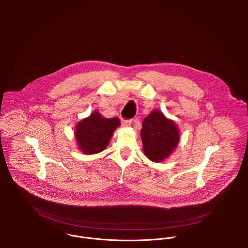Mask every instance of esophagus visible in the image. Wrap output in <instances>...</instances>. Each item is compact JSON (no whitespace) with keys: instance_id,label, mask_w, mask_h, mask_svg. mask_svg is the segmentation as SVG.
Wrapping results in <instances>:
<instances>
[{"instance_id":"1","label":"esophagus","mask_w":248,"mask_h":248,"mask_svg":"<svg viewBox=\"0 0 248 248\" xmlns=\"http://www.w3.org/2000/svg\"><path fill=\"white\" fill-rule=\"evenodd\" d=\"M122 124L124 127H128V126L131 125V121L130 120H123L122 121Z\"/></svg>"}]
</instances>
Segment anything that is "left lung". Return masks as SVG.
<instances>
[{
  "label": "left lung",
  "instance_id": "obj_1",
  "mask_svg": "<svg viewBox=\"0 0 248 248\" xmlns=\"http://www.w3.org/2000/svg\"><path fill=\"white\" fill-rule=\"evenodd\" d=\"M140 136L145 156L156 163L166 160L180 142L178 125L160 110H153L143 120Z\"/></svg>",
  "mask_w": 248,
  "mask_h": 248
}]
</instances>
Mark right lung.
Returning a JSON list of instances; mask_svg holds the SVG:
<instances>
[{
  "instance_id": "obj_1",
  "label": "right lung",
  "mask_w": 248,
  "mask_h": 248,
  "mask_svg": "<svg viewBox=\"0 0 248 248\" xmlns=\"http://www.w3.org/2000/svg\"><path fill=\"white\" fill-rule=\"evenodd\" d=\"M119 118H104L98 111L79 121L75 127L78 148L86 155L102 152L109 145L114 131L120 126Z\"/></svg>"
}]
</instances>
